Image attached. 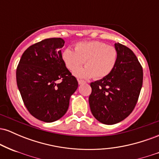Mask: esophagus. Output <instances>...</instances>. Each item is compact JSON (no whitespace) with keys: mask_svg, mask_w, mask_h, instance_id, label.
<instances>
[{"mask_svg":"<svg viewBox=\"0 0 159 159\" xmlns=\"http://www.w3.org/2000/svg\"><path fill=\"white\" fill-rule=\"evenodd\" d=\"M78 82L79 84H84L86 82L84 81V80H80V79H78Z\"/></svg>","mask_w":159,"mask_h":159,"instance_id":"1","label":"esophagus"}]
</instances>
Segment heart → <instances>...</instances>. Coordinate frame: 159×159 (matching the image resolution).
<instances>
[{
    "label": "heart",
    "mask_w": 159,
    "mask_h": 159,
    "mask_svg": "<svg viewBox=\"0 0 159 159\" xmlns=\"http://www.w3.org/2000/svg\"><path fill=\"white\" fill-rule=\"evenodd\" d=\"M117 57L115 47L99 41L80 42L75 45V51L67 48L62 53L66 68L70 71L76 69L75 75L83 78L93 76L94 79H102L106 77L114 69ZM83 62L85 68L78 69Z\"/></svg>",
    "instance_id": "obj_1"
}]
</instances>
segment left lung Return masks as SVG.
<instances>
[{"label": "left lung", "instance_id": "left-lung-1", "mask_svg": "<svg viewBox=\"0 0 159 159\" xmlns=\"http://www.w3.org/2000/svg\"><path fill=\"white\" fill-rule=\"evenodd\" d=\"M117 61L106 77L92 82L89 104L100 123L113 125L127 117L135 107L143 84V69L130 48L117 43Z\"/></svg>", "mask_w": 159, "mask_h": 159}]
</instances>
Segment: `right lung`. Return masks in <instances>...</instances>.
<instances>
[{
    "label": "right lung",
    "mask_w": 159,
    "mask_h": 159,
    "mask_svg": "<svg viewBox=\"0 0 159 159\" xmlns=\"http://www.w3.org/2000/svg\"><path fill=\"white\" fill-rule=\"evenodd\" d=\"M64 43L61 38H50L30 45L16 69L24 104L32 116L45 123L56 121L66 113L78 86L62 58Z\"/></svg>",
    "instance_id": "add662e5"
}]
</instances>
